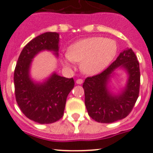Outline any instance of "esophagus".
Masks as SVG:
<instances>
[{"label": "esophagus", "instance_id": "1", "mask_svg": "<svg viewBox=\"0 0 153 153\" xmlns=\"http://www.w3.org/2000/svg\"><path fill=\"white\" fill-rule=\"evenodd\" d=\"M83 83V80L82 79H78L76 80V84H81Z\"/></svg>", "mask_w": 153, "mask_h": 153}]
</instances>
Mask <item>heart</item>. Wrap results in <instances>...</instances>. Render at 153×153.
<instances>
[{
    "instance_id": "obj_1",
    "label": "heart",
    "mask_w": 153,
    "mask_h": 153,
    "mask_svg": "<svg viewBox=\"0 0 153 153\" xmlns=\"http://www.w3.org/2000/svg\"><path fill=\"white\" fill-rule=\"evenodd\" d=\"M117 51V45L113 39L102 36L89 37L71 45L62 57L61 62L66 68L71 67L74 62L81 63L84 73L95 75L111 63Z\"/></svg>"
}]
</instances>
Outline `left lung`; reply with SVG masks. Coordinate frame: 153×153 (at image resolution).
Segmentation results:
<instances>
[{"instance_id": "left-lung-1", "label": "left lung", "mask_w": 153, "mask_h": 153, "mask_svg": "<svg viewBox=\"0 0 153 153\" xmlns=\"http://www.w3.org/2000/svg\"><path fill=\"white\" fill-rule=\"evenodd\" d=\"M117 69L127 72V81L123 88L114 93L109 83ZM140 78L137 57L131 48H126L102 73L84 81L83 88L89 116L102 123H111L126 117L138 98Z\"/></svg>"}]
</instances>
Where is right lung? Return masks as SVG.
<instances>
[{
	"label": "right lung",
	"instance_id": "1",
	"mask_svg": "<svg viewBox=\"0 0 153 153\" xmlns=\"http://www.w3.org/2000/svg\"><path fill=\"white\" fill-rule=\"evenodd\" d=\"M59 33L46 32L30 41L21 52L14 72L16 99L28 119L39 124L53 123L63 116L67 96L75 86L73 78L53 72L42 81L31 78L33 59L48 51L58 57Z\"/></svg>",
	"mask_w": 153,
	"mask_h": 153
}]
</instances>
